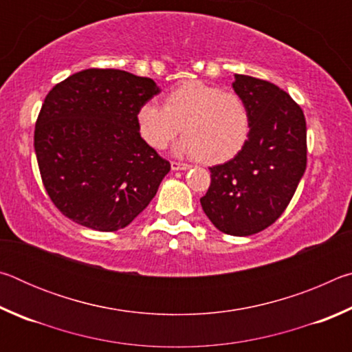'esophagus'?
<instances>
[{
  "instance_id": "34e87169",
  "label": "esophagus",
  "mask_w": 352,
  "mask_h": 352,
  "mask_svg": "<svg viewBox=\"0 0 352 352\" xmlns=\"http://www.w3.org/2000/svg\"><path fill=\"white\" fill-rule=\"evenodd\" d=\"M170 169L172 170H186V169H189V164L178 163V162H170Z\"/></svg>"
}]
</instances>
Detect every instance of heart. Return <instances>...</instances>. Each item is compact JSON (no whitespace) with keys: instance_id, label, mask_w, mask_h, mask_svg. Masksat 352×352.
<instances>
[{"instance_id":"obj_1","label":"heart","mask_w":352,"mask_h":352,"mask_svg":"<svg viewBox=\"0 0 352 352\" xmlns=\"http://www.w3.org/2000/svg\"><path fill=\"white\" fill-rule=\"evenodd\" d=\"M136 127L148 146L163 151L183 132L177 152L205 164L234 158L250 135V111L241 94L192 80L172 90L164 107L146 102L136 111Z\"/></svg>"}]
</instances>
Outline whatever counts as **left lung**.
<instances>
[{"instance_id":"8db88e82","label":"left lung","mask_w":352,"mask_h":352,"mask_svg":"<svg viewBox=\"0 0 352 352\" xmlns=\"http://www.w3.org/2000/svg\"><path fill=\"white\" fill-rule=\"evenodd\" d=\"M233 88L247 102L250 135L233 160L210 168L200 199L225 234L250 236L275 223L306 170V118L287 93L262 79L236 74Z\"/></svg>"}]
</instances>
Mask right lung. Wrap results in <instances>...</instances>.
<instances>
[{"mask_svg": "<svg viewBox=\"0 0 352 352\" xmlns=\"http://www.w3.org/2000/svg\"><path fill=\"white\" fill-rule=\"evenodd\" d=\"M160 93L121 69H83L52 88L34 132L41 182L73 222L98 231L127 226L170 170L141 138L136 111Z\"/></svg>", "mask_w": 352, "mask_h": 352, "instance_id": "obj_1", "label": "right lung"}]
</instances>
